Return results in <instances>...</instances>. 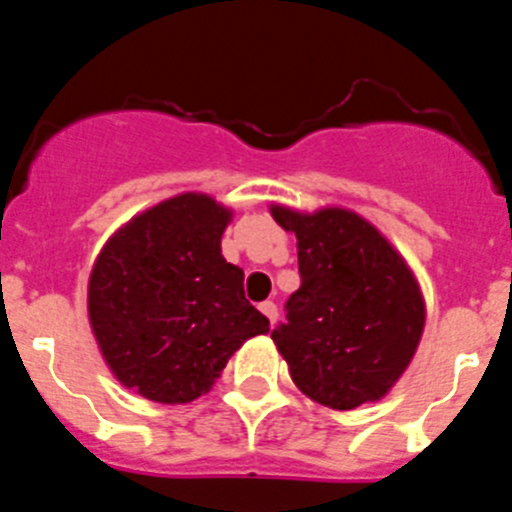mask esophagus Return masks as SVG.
<instances>
[{
    "label": "esophagus",
    "instance_id": "1",
    "mask_svg": "<svg viewBox=\"0 0 512 512\" xmlns=\"http://www.w3.org/2000/svg\"><path fill=\"white\" fill-rule=\"evenodd\" d=\"M259 310L264 312V318L269 320V325H274V323H277L279 312H277V305H274V302H261V305H259Z\"/></svg>",
    "mask_w": 512,
    "mask_h": 512
}]
</instances>
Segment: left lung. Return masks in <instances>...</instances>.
<instances>
[{
  "label": "left lung",
  "instance_id": "obj_1",
  "mask_svg": "<svg viewBox=\"0 0 512 512\" xmlns=\"http://www.w3.org/2000/svg\"><path fill=\"white\" fill-rule=\"evenodd\" d=\"M297 238L302 284L271 341L297 390L333 410L379 402L405 374L425 328V300L402 253L359 212L269 207Z\"/></svg>",
  "mask_w": 512,
  "mask_h": 512
}]
</instances>
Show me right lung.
I'll return each mask as SVG.
<instances>
[{
	"label": "right lung",
	"instance_id": "obj_1",
	"mask_svg": "<svg viewBox=\"0 0 512 512\" xmlns=\"http://www.w3.org/2000/svg\"><path fill=\"white\" fill-rule=\"evenodd\" d=\"M230 220L210 194L182 192L130 217L97 253L89 325L112 377L135 395L197 400L248 338L269 333L220 248Z\"/></svg>",
	"mask_w": 512,
	"mask_h": 512
}]
</instances>
